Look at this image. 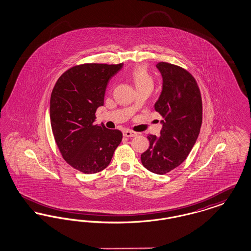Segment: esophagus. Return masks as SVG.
Returning a JSON list of instances; mask_svg holds the SVG:
<instances>
[{"label":"esophagus","instance_id":"esophagus-1","mask_svg":"<svg viewBox=\"0 0 251 251\" xmlns=\"http://www.w3.org/2000/svg\"><path fill=\"white\" fill-rule=\"evenodd\" d=\"M123 135L126 137H133L137 135V132L135 131H130V130H124L123 131Z\"/></svg>","mask_w":251,"mask_h":251}]
</instances>
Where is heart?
I'll list each match as a JSON object with an SVG mask.
<instances>
[{"mask_svg": "<svg viewBox=\"0 0 251 251\" xmlns=\"http://www.w3.org/2000/svg\"><path fill=\"white\" fill-rule=\"evenodd\" d=\"M129 76L133 84L135 85L137 91H151L154 87V79L148 71L147 67L144 65H138L131 69V72H129Z\"/></svg>", "mask_w": 251, "mask_h": 251, "instance_id": "1", "label": "heart"}]
</instances>
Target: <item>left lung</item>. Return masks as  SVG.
<instances>
[{"mask_svg": "<svg viewBox=\"0 0 251 251\" xmlns=\"http://www.w3.org/2000/svg\"><path fill=\"white\" fill-rule=\"evenodd\" d=\"M163 90L155 110L164 118L160 137L149 134V149L141 154L144 167L164 175L187 158L202 123L201 94L196 79L181 67L160 62Z\"/></svg>", "mask_w": 251, "mask_h": 251, "instance_id": "left-lung-1", "label": "left lung"}]
</instances>
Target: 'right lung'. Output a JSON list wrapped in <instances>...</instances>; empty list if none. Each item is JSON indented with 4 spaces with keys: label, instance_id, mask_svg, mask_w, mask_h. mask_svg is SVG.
<instances>
[{
    "label": "right lung",
    "instance_id": "right-lung-1",
    "mask_svg": "<svg viewBox=\"0 0 251 251\" xmlns=\"http://www.w3.org/2000/svg\"><path fill=\"white\" fill-rule=\"evenodd\" d=\"M123 64L86 63L64 72L54 85L50 118L55 143L64 160L84 174H94L110 164L122 139L120 130L94 124L103 105L108 81Z\"/></svg>",
    "mask_w": 251,
    "mask_h": 251
}]
</instances>
